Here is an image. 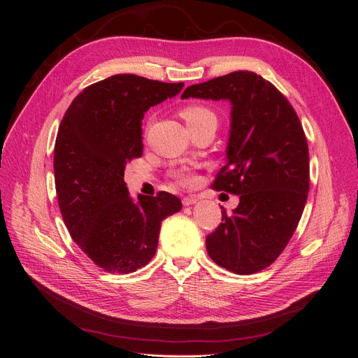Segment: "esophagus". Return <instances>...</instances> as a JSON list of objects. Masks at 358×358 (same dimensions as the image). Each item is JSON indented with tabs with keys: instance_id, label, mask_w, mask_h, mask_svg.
I'll list each match as a JSON object with an SVG mask.
<instances>
[{
	"instance_id": "obj_1",
	"label": "esophagus",
	"mask_w": 358,
	"mask_h": 358,
	"mask_svg": "<svg viewBox=\"0 0 358 358\" xmlns=\"http://www.w3.org/2000/svg\"><path fill=\"white\" fill-rule=\"evenodd\" d=\"M182 203H183V206H192L197 203V199L196 197H183Z\"/></svg>"
}]
</instances>
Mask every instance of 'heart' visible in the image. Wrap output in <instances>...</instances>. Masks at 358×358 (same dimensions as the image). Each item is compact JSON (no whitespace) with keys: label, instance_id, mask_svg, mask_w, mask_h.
<instances>
[{"label":"heart","instance_id":"obj_1","mask_svg":"<svg viewBox=\"0 0 358 358\" xmlns=\"http://www.w3.org/2000/svg\"><path fill=\"white\" fill-rule=\"evenodd\" d=\"M182 115H183V119L187 121V125L199 124L204 121V119H216L215 113L210 109H208V107H203V106H189L182 112ZM175 178L180 183H189L192 180V173L189 169L183 167L175 171Z\"/></svg>","mask_w":358,"mask_h":358}]
</instances>
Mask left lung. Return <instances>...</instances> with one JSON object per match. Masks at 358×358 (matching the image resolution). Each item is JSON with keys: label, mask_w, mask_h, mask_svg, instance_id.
<instances>
[{"label": "left lung", "mask_w": 358, "mask_h": 358, "mask_svg": "<svg viewBox=\"0 0 358 358\" xmlns=\"http://www.w3.org/2000/svg\"><path fill=\"white\" fill-rule=\"evenodd\" d=\"M182 100L229 101L227 164L213 188L239 196L230 215L206 237L213 262L237 275L272 264L289 242L309 192V150L285 96L252 71H234L183 91ZM222 209V208H221Z\"/></svg>", "instance_id": "8db88e82"}]
</instances>
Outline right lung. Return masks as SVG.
<instances>
[{"instance_id":"right-lung-1","label":"right lung","mask_w":358,"mask_h":358,"mask_svg":"<svg viewBox=\"0 0 358 358\" xmlns=\"http://www.w3.org/2000/svg\"><path fill=\"white\" fill-rule=\"evenodd\" d=\"M183 83L116 74L85 88L64 115L53 170L64 222L82 251L110 273H129L157 252L162 220L182 209L169 192L129 196L125 166L143 154L142 119Z\"/></svg>"}]
</instances>
